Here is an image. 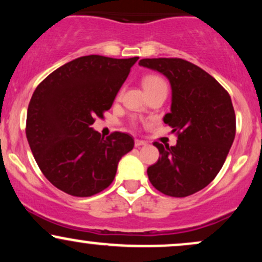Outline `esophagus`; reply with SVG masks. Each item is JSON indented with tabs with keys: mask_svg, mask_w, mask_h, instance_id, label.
Instances as JSON below:
<instances>
[{
	"mask_svg": "<svg viewBox=\"0 0 262 262\" xmlns=\"http://www.w3.org/2000/svg\"><path fill=\"white\" fill-rule=\"evenodd\" d=\"M135 146H137V148H140V146H144V145H146V143L144 140H139V139H135Z\"/></svg>",
	"mask_w": 262,
	"mask_h": 262,
	"instance_id": "obj_1",
	"label": "esophagus"
}]
</instances>
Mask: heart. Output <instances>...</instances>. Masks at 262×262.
I'll return each instance as SVG.
<instances>
[{
	"label": "heart",
	"instance_id": "b5f03b06",
	"mask_svg": "<svg viewBox=\"0 0 262 262\" xmlns=\"http://www.w3.org/2000/svg\"><path fill=\"white\" fill-rule=\"evenodd\" d=\"M161 85H166V82L160 76H156V75H148V76H145L143 79V86L145 89V91Z\"/></svg>",
	"mask_w": 262,
	"mask_h": 262
}]
</instances>
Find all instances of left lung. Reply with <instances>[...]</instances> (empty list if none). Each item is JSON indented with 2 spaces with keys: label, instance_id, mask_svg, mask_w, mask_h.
<instances>
[{
  "label": "left lung",
  "instance_id": "obj_1",
  "mask_svg": "<svg viewBox=\"0 0 262 262\" xmlns=\"http://www.w3.org/2000/svg\"><path fill=\"white\" fill-rule=\"evenodd\" d=\"M139 65L169 79L172 102L164 122L177 135L175 146L154 143L161 156L148 167L149 180L166 196H191L218 175L235 138L230 96L214 77L187 60L141 59Z\"/></svg>",
  "mask_w": 262,
  "mask_h": 262
}]
</instances>
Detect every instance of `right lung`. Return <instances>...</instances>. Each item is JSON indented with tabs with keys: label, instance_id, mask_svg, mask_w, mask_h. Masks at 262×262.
Returning <instances> with one entry per match:
<instances>
[{
	"label": "right lung",
	"instance_id": "add662e5",
	"mask_svg": "<svg viewBox=\"0 0 262 262\" xmlns=\"http://www.w3.org/2000/svg\"><path fill=\"white\" fill-rule=\"evenodd\" d=\"M138 56H81L39 83L27 112L26 135L43 175L65 193L90 197L113 182L134 139L114 132L103 138L91 125L112 107Z\"/></svg>",
	"mask_w": 262,
	"mask_h": 262
}]
</instances>
